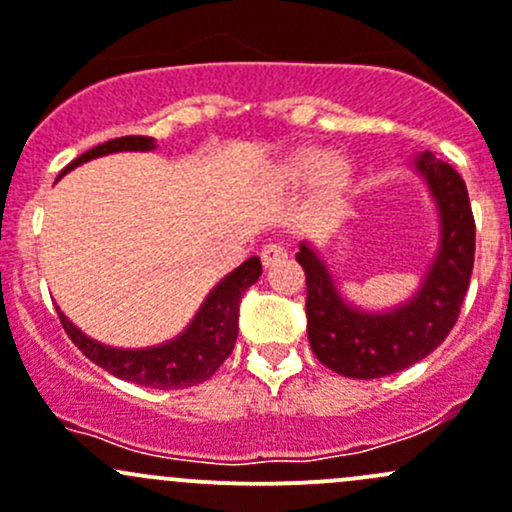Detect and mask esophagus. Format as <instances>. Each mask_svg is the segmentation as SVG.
Masks as SVG:
<instances>
[{"label": "esophagus", "mask_w": 512, "mask_h": 512, "mask_svg": "<svg viewBox=\"0 0 512 512\" xmlns=\"http://www.w3.org/2000/svg\"><path fill=\"white\" fill-rule=\"evenodd\" d=\"M286 256V249H283L281 244H266L261 249V261H263V266H273V263L276 261H281V258Z\"/></svg>", "instance_id": "1"}]
</instances>
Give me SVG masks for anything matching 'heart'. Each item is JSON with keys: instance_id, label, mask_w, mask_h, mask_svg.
Listing matches in <instances>:
<instances>
[{"instance_id": "b5f03b06", "label": "heart", "mask_w": 512, "mask_h": 512, "mask_svg": "<svg viewBox=\"0 0 512 512\" xmlns=\"http://www.w3.org/2000/svg\"><path fill=\"white\" fill-rule=\"evenodd\" d=\"M351 161L343 154H326L316 146L298 149L278 166V181L283 186H298L313 179V194L318 201H331L351 181Z\"/></svg>"}]
</instances>
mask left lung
<instances>
[{
  "label": "left lung",
  "mask_w": 512,
  "mask_h": 512,
  "mask_svg": "<svg viewBox=\"0 0 512 512\" xmlns=\"http://www.w3.org/2000/svg\"><path fill=\"white\" fill-rule=\"evenodd\" d=\"M438 211V249L418 291L383 311L343 298L331 268L311 241L298 244L306 271L308 343L323 366L348 378H383L423 361L455 326L475 258V221L458 171L430 151L411 156Z\"/></svg>",
  "instance_id": "left-lung-1"
}]
</instances>
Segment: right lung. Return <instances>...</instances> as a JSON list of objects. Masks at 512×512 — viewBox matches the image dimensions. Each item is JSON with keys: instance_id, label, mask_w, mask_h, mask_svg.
<instances>
[{"instance_id": "obj_1", "label": "right lung", "mask_w": 512, "mask_h": 512, "mask_svg": "<svg viewBox=\"0 0 512 512\" xmlns=\"http://www.w3.org/2000/svg\"><path fill=\"white\" fill-rule=\"evenodd\" d=\"M156 139L151 136H121V139L104 141V144L94 146V149L84 151L82 156L72 161L67 169L59 176L69 174L77 166L86 164L99 156L116 154V151H154ZM261 276V258L251 256L249 261L241 263L239 268L221 278L189 326L179 333V336L169 338L164 343L146 348H116L106 346V343L94 341L86 336L79 326H74L67 316L59 311V321H62L64 331L72 338L74 346L84 353L89 361L109 371L111 376L121 378V381L139 383L146 388H189L196 383H204L219 371L221 363L229 358L234 351L236 336H239V303L246 288H251Z\"/></svg>"}]
</instances>
